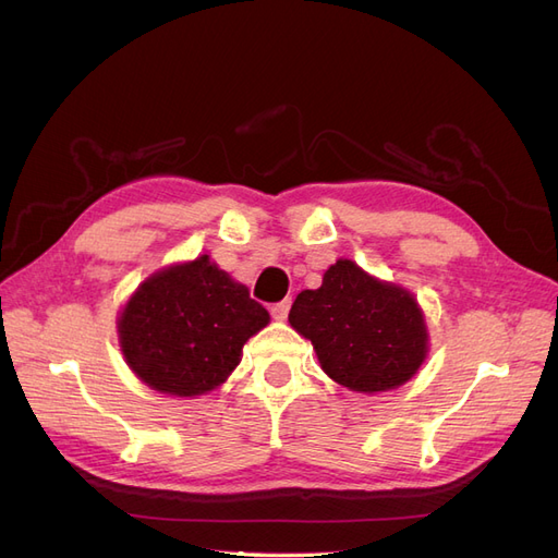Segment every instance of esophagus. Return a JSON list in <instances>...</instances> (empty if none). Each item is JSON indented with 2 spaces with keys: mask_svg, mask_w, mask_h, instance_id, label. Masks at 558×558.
Instances as JSON below:
<instances>
[{
  "mask_svg": "<svg viewBox=\"0 0 558 558\" xmlns=\"http://www.w3.org/2000/svg\"><path fill=\"white\" fill-rule=\"evenodd\" d=\"M289 310H291V300H281V302H277V305L269 307V312H272V316L277 320H283L286 316H289Z\"/></svg>",
  "mask_w": 558,
  "mask_h": 558,
  "instance_id": "esophagus-1",
  "label": "esophagus"
}]
</instances>
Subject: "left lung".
Listing matches in <instances>:
<instances>
[{
  "instance_id": "1",
  "label": "left lung",
  "mask_w": 558,
  "mask_h": 558,
  "mask_svg": "<svg viewBox=\"0 0 558 558\" xmlns=\"http://www.w3.org/2000/svg\"><path fill=\"white\" fill-rule=\"evenodd\" d=\"M289 320L314 344L324 373L351 391H391L416 375L428 353L414 295L344 258L326 269L320 289L298 293Z\"/></svg>"
}]
</instances>
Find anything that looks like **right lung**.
Wrapping results in <instances>:
<instances>
[{"label": "right lung", "instance_id": "add662e5", "mask_svg": "<svg viewBox=\"0 0 558 558\" xmlns=\"http://www.w3.org/2000/svg\"><path fill=\"white\" fill-rule=\"evenodd\" d=\"M269 324L248 289L209 256L150 275L118 316L125 363L160 393L193 398L221 386L242 347Z\"/></svg>", "mask_w": 558, "mask_h": 558}]
</instances>
